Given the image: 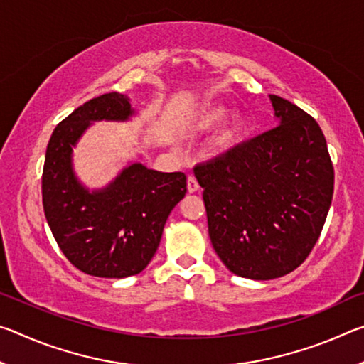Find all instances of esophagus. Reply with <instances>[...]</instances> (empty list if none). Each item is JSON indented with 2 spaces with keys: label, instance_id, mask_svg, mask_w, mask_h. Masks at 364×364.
I'll list each match as a JSON object with an SVG mask.
<instances>
[{
  "label": "esophagus",
  "instance_id": "34e87169",
  "mask_svg": "<svg viewBox=\"0 0 364 364\" xmlns=\"http://www.w3.org/2000/svg\"><path fill=\"white\" fill-rule=\"evenodd\" d=\"M199 189V183L194 176H188V193H196Z\"/></svg>",
  "mask_w": 364,
  "mask_h": 364
}]
</instances>
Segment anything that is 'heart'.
I'll return each mask as SVG.
<instances>
[{"mask_svg":"<svg viewBox=\"0 0 364 364\" xmlns=\"http://www.w3.org/2000/svg\"><path fill=\"white\" fill-rule=\"evenodd\" d=\"M228 114H230V110H228L225 106H220V104H210V106H204L199 110V112L196 114L194 125L199 128V130H212V128L221 125V123L226 120ZM237 134H239V127L232 125L231 128H228V130L223 133L220 143L223 146H230L234 143V141H236Z\"/></svg>","mask_w":364,"mask_h":364,"instance_id":"1","label":"heart"}]
</instances>
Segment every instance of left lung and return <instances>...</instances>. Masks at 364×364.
<instances>
[{"label":"left lung","instance_id":"8db88e82","mask_svg":"<svg viewBox=\"0 0 364 364\" xmlns=\"http://www.w3.org/2000/svg\"><path fill=\"white\" fill-rule=\"evenodd\" d=\"M269 101L278 127L194 168L215 252L231 273L255 281L281 278L305 262L334 193L316 120L279 96Z\"/></svg>","mask_w":364,"mask_h":364}]
</instances>
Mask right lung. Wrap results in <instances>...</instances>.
I'll use <instances>...</instances> for the list:
<instances>
[{
    "label": "right lung",
    "mask_w": 364,
    "mask_h": 364,
    "mask_svg": "<svg viewBox=\"0 0 364 364\" xmlns=\"http://www.w3.org/2000/svg\"><path fill=\"white\" fill-rule=\"evenodd\" d=\"M130 97L107 93L73 110L53 132L43 167V208L73 267L97 278L143 271L162 239L170 212L186 194V175L128 164L107 186L88 189L73 170V147L95 122H127Z\"/></svg>",
    "instance_id": "right-lung-1"
}]
</instances>
